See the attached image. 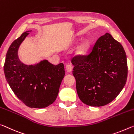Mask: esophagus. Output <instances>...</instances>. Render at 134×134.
<instances>
[{
    "instance_id": "obj_1",
    "label": "esophagus",
    "mask_w": 134,
    "mask_h": 134,
    "mask_svg": "<svg viewBox=\"0 0 134 134\" xmlns=\"http://www.w3.org/2000/svg\"><path fill=\"white\" fill-rule=\"evenodd\" d=\"M66 69L68 72H71L72 70V66L71 65L67 64L66 65Z\"/></svg>"
}]
</instances>
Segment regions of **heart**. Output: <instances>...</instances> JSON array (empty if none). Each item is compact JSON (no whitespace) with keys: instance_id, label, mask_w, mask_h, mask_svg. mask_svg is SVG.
<instances>
[{"instance_id":"obj_1","label":"heart","mask_w":134,"mask_h":134,"mask_svg":"<svg viewBox=\"0 0 134 134\" xmlns=\"http://www.w3.org/2000/svg\"><path fill=\"white\" fill-rule=\"evenodd\" d=\"M89 47L90 43L87 40L82 41L76 47L75 52V54L78 56H82L85 55L88 50Z\"/></svg>"}]
</instances>
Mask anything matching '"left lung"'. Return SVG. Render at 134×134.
<instances>
[{
	"mask_svg": "<svg viewBox=\"0 0 134 134\" xmlns=\"http://www.w3.org/2000/svg\"><path fill=\"white\" fill-rule=\"evenodd\" d=\"M71 62L80 99L90 106H103L117 97L126 84L125 52L109 33L97 39L91 52L75 56Z\"/></svg>",
	"mask_w": 134,
	"mask_h": 134,
	"instance_id": "obj_1",
	"label": "left lung"
}]
</instances>
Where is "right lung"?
<instances>
[{"label":"right lung","instance_id":"right-lung-1","mask_svg":"<svg viewBox=\"0 0 134 134\" xmlns=\"http://www.w3.org/2000/svg\"><path fill=\"white\" fill-rule=\"evenodd\" d=\"M24 32L9 47L3 69L5 78L16 97L31 108H44L56 100L65 72L62 63L54 65L44 60L27 66L19 60L18 49L28 35Z\"/></svg>","mask_w":134,"mask_h":134}]
</instances>
